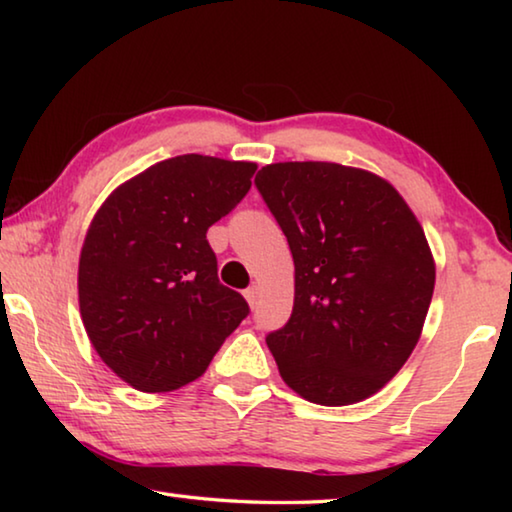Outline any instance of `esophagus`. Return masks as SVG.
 Returning <instances> with one entry per match:
<instances>
[{
  "label": "esophagus",
  "instance_id": "1",
  "mask_svg": "<svg viewBox=\"0 0 512 512\" xmlns=\"http://www.w3.org/2000/svg\"><path fill=\"white\" fill-rule=\"evenodd\" d=\"M244 296H246V300H248V305L255 307V305H257V298H259V287H257V284H253V287H248V289L244 291Z\"/></svg>",
  "mask_w": 512,
  "mask_h": 512
}]
</instances>
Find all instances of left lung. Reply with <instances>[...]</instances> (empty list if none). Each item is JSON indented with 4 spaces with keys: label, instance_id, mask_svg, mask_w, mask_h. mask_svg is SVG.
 Returning a JSON list of instances; mask_svg holds the SVG:
<instances>
[{
    "label": "left lung",
    "instance_id": "1",
    "mask_svg": "<svg viewBox=\"0 0 512 512\" xmlns=\"http://www.w3.org/2000/svg\"><path fill=\"white\" fill-rule=\"evenodd\" d=\"M255 185L289 241V323L266 336L284 384L323 406L381 391L420 341L436 262L420 221L377 173L275 162Z\"/></svg>",
    "mask_w": 512,
    "mask_h": 512
}]
</instances>
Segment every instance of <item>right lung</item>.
I'll return each mask as SVG.
<instances>
[{"instance_id":"add662e5","label":"right lung","mask_w":512,"mask_h":512,"mask_svg":"<svg viewBox=\"0 0 512 512\" xmlns=\"http://www.w3.org/2000/svg\"><path fill=\"white\" fill-rule=\"evenodd\" d=\"M255 171V162L176 155L121 183L94 214L79 259L83 327L135 391L198 379L248 316L244 296L219 282L205 235Z\"/></svg>"}]
</instances>
